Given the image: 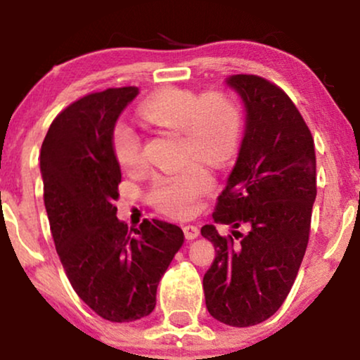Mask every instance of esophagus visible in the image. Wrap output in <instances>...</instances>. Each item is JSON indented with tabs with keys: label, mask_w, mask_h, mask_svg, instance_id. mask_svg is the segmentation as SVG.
<instances>
[{
	"label": "esophagus",
	"mask_w": 360,
	"mask_h": 360,
	"mask_svg": "<svg viewBox=\"0 0 360 360\" xmlns=\"http://www.w3.org/2000/svg\"><path fill=\"white\" fill-rule=\"evenodd\" d=\"M184 237L188 238V240H194L195 237L199 236V227L198 225H184Z\"/></svg>",
	"instance_id": "1"
}]
</instances>
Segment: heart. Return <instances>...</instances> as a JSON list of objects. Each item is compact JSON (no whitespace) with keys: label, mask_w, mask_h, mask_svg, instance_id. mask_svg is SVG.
Wrapping results in <instances>:
<instances>
[{"label":"heart","mask_w":360,"mask_h":360,"mask_svg":"<svg viewBox=\"0 0 360 360\" xmlns=\"http://www.w3.org/2000/svg\"><path fill=\"white\" fill-rule=\"evenodd\" d=\"M145 122L183 135L186 156L222 165L233 155L240 140V113L227 97L199 94L186 89H165L141 105ZM115 160L124 171H138L145 162L141 138L130 123L120 122L112 133ZM209 171L193 162L183 169L155 177L151 199L165 212L186 215L195 207V200L210 188Z\"/></svg>","instance_id":"heart-1"}]
</instances>
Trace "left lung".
Segmentation results:
<instances>
[{
    "label": "left lung",
    "instance_id": "left-lung-1",
    "mask_svg": "<svg viewBox=\"0 0 360 360\" xmlns=\"http://www.w3.org/2000/svg\"><path fill=\"white\" fill-rule=\"evenodd\" d=\"M225 82L245 107V133L212 214L232 236H219L214 224L200 229L215 247L202 286L212 318L247 328L280 309L298 275L316 199V155L308 124L280 87L247 74Z\"/></svg>",
    "mask_w": 360,
    "mask_h": 360
}]
</instances>
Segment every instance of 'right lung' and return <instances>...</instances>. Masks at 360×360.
Segmentation results:
<instances>
[{
	"label": "right lung",
	"mask_w": 360,
	"mask_h": 360,
	"mask_svg": "<svg viewBox=\"0 0 360 360\" xmlns=\"http://www.w3.org/2000/svg\"><path fill=\"white\" fill-rule=\"evenodd\" d=\"M136 95V87L85 95L57 115L41 148L44 205L62 266L79 298L112 323L155 309L161 276L184 242L183 230L165 220L128 229L117 219L122 169L112 133Z\"/></svg>",
	"instance_id": "right-lung-1"
}]
</instances>
